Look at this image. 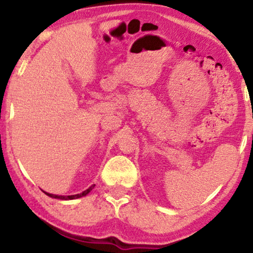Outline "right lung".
<instances>
[{
  "label": "right lung",
  "mask_w": 253,
  "mask_h": 253,
  "mask_svg": "<svg viewBox=\"0 0 253 253\" xmlns=\"http://www.w3.org/2000/svg\"><path fill=\"white\" fill-rule=\"evenodd\" d=\"M94 184H93L92 186H89V188L87 190H85V191H83L82 193H78V195H72V196H57V195H51V193H48V192H44L46 193L47 196L51 197V198H56V199H63V200H68V199H77V198H81V197H84L87 195L88 192H91V190L94 188Z\"/></svg>",
  "instance_id": "right-lung-1"
}]
</instances>
